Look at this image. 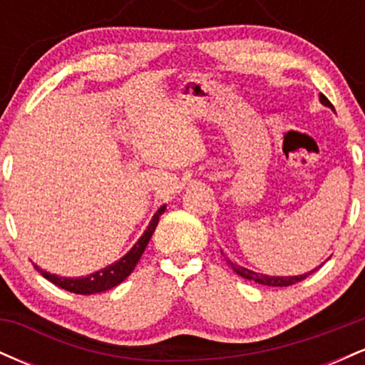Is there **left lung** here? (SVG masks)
<instances>
[{"instance_id": "8db88e82", "label": "left lung", "mask_w": 365, "mask_h": 365, "mask_svg": "<svg viewBox=\"0 0 365 365\" xmlns=\"http://www.w3.org/2000/svg\"><path fill=\"white\" fill-rule=\"evenodd\" d=\"M319 101H321V104H324V106H328V108H331V110L334 111L333 104H331V103L328 101V98H326L324 94H319ZM221 254H223V250H221ZM223 255H225V254H223ZM225 259H226V262H228L230 266H232V269L235 271V273H237L238 276H242V278H245V279H250V282L266 284V287H290V284H295V283L302 282V279L307 278L309 274H312L314 271H317V269H319V267L322 266V264H321V266L314 267V269L309 271V273L297 274V276H269V274L255 273V271L249 269V267L238 266V264H235L233 261H230L228 257H225Z\"/></svg>"}]
</instances>
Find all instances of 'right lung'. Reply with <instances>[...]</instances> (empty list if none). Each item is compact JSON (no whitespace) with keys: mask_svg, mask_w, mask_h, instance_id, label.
<instances>
[{"mask_svg":"<svg viewBox=\"0 0 365 365\" xmlns=\"http://www.w3.org/2000/svg\"><path fill=\"white\" fill-rule=\"evenodd\" d=\"M165 211H166V206L159 207L158 211L154 212L148 230L142 233V237L135 242V244H133L132 249H130L123 257L118 259V261L110 264V266L106 267H101L99 271H94V273L87 276H75V278H70V276H58V274L48 273V271L41 269L37 264H34V267L44 276L46 279H49V282L66 292L78 293V295H92V293H101V292L111 290V288H115L116 284L125 282L127 276L135 269L137 262L140 261L142 254H144L145 247H148L150 237H153L154 230H156L159 217H161V215Z\"/></svg>","mask_w":365,"mask_h":365,"instance_id":"obj_1","label":"right lung"}]
</instances>
